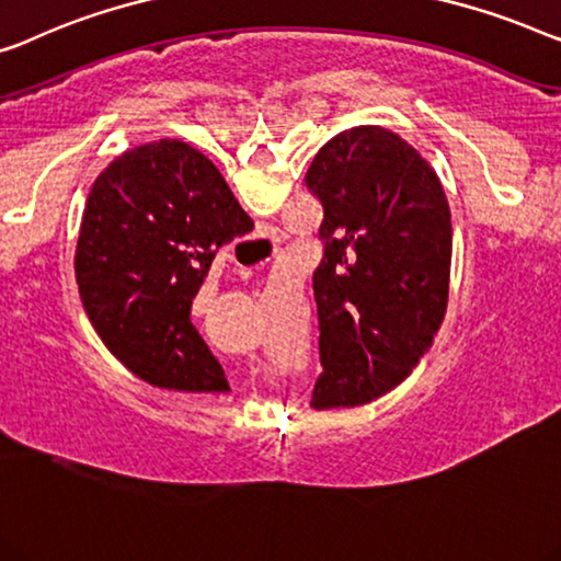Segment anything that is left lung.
Masks as SVG:
<instances>
[{
  "mask_svg": "<svg viewBox=\"0 0 561 561\" xmlns=\"http://www.w3.org/2000/svg\"><path fill=\"white\" fill-rule=\"evenodd\" d=\"M306 186L323 207L313 271L323 375L311 404L359 408L402 385L443 327L450 205L435 169L381 126L323 144Z\"/></svg>",
  "mask_w": 561,
  "mask_h": 561,
  "instance_id": "left-lung-1",
  "label": "left lung"
}]
</instances>
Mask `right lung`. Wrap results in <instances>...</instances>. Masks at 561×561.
Instances as JSON below:
<instances>
[{
	"label": "right lung",
	"mask_w": 561,
	"mask_h": 561,
	"mask_svg": "<svg viewBox=\"0 0 561 561\" xmlns=\"http://www.w3.org/2000/svg\"><path fill=\"white\" fill-rule=\"evenodd\" d=\"M253 220L205 153L159 139L111 161L88 192L76 280L88 321L136 377L176 392H225L192 327V298L217 250Z\"/></svg>",
	"instance_id": "add662e5"
}]
</instances>
